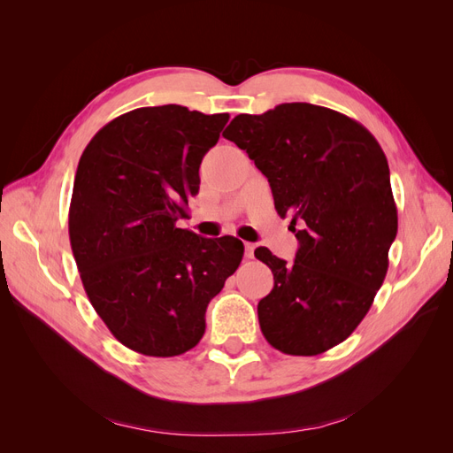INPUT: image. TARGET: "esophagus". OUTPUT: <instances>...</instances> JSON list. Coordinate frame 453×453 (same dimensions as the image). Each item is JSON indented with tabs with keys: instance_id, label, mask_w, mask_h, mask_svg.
Wrapping results in <instances>:
<instances>
[{
	"instance_id": "34e87169",
	"label": "esophagus",
	"mask_w": 453,
	"mask_h": 453,
	"mask_svg": "<svg viewBox=\"0 0 453 453\" xmlns=\"http://www.w3.org/2000/svg\"><path fill=\"white\" fill-rule=\"evenodd\" d=\"M255 243H245V258H253L255 257Z\"/></svg>"
}]
</instances>
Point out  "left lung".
I'll list each match as a JSON object with an SVG mask.
<instances>
[{"mask_svg":"<svg viewBox=\"0 0 453 453\" xmlns=\"http://www.w3.org/2000/svg\"><path fill=\"white\" fill-rule=\"evenodd\" d=\"M223 135L268 177L298 240L295 263L255 250L273 273L257 308L260 331L287 355L338 346L372 306L399 226L380 143L357 120L304 102L238 115Z\"/></svg>","mask_w":453,"mask_h":453,"instance_id":"1","label":"left lung"}]
</instances>
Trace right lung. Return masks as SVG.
Wrapping results in <instances>:
<instances>
[{
    "mask_svg": "<svg viewBox=\"0 0 453 453\" xmlns=\"http://www.w3.org/2000/svg\"><path fill=\"white\" fill-rule=\"evenodd\" d=\"M228 113L140 107L94 135L79 160L70 242L90 304L122 346L149 357L193 349L205 308L236 272L243 243L177 228L200 164Z\"/></svg>",
    "mask_w": 453,
    "mask_h": 453,
    "instance_id": "add662e5",
    "label": "right lung"
}]
</instances>
